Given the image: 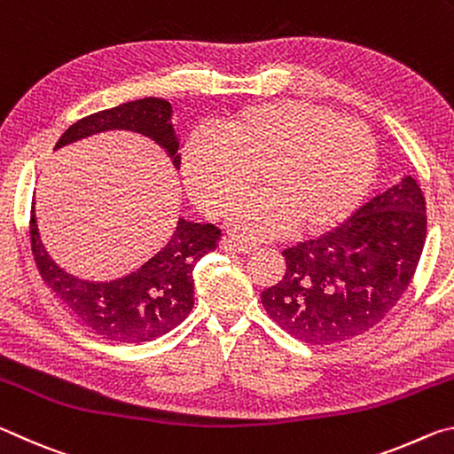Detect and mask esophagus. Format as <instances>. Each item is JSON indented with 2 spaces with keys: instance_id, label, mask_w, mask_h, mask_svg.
<instances>
[{
  "instance_id": "34e87169",
  "label": "esophagus",
  "mask_w": 454,
  "mask_h": 454,
  "mask_svg": "<svg viewBox=\"0 0 454 454\" xmlns=\"http://www.w3.org/2000/svg\"><path fill=\"white\" fill-rule=\"evenodd\" d=\"M222 248H224L226 252H232V254H250V252L258 250V244L248 242V240H244V238H238V236H228V238H224V242H222Z\"/></svg>"
}]
</instances>
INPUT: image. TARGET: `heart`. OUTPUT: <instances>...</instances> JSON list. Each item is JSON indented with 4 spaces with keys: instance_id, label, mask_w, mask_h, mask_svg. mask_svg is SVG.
Segmentation results:
<instances>
[{
    "instance_id": "obj_1",
    "label": "heart",
    "mask_w": 454,
    "mask_h": 454,
    "mask_svg": "<svg viewBox=\"0 0 454 454\" xmlns=\"http://www.w3.org/2000/svg\"><path fill=\"white\" fill-rule=\"evenodd\" d=\"M374 168V137L360 121L302 99L236 112L222 136L192 134L182 156L190 196L212 218L232 212L258 174L264 190L234 216L238 230L258 238L342 222L366 196Z\"/></svg>"
}]
</instances>
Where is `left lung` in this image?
<instances>
[{
  "mask_svg": "<svg viewBox=\"0 0 454 454\" xmlns=\"http://www.w3.org/2000/svg\"><path fill=\"white\" fill-rule=\"evenodd\" d=\"M425 238V196L406 176L333 232L282 250L286 272L262 292L264 310L309 344L364 334L409 288Z\"/></svg>",
  "mask_w": 454,
  "mask_h": 454,
  "instance_id": "8db88e82",
  "label": "left lung"
}]
</instances>
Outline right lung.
Masks as SVG:
<instances>
[{"label":"right lung","instance_id":"add662e5","mask_svg":"<svg viewBox=\"0 0 454 454\" xmlns=\"http://www.w3.org/2000/svg\"><path fill=\"white\" fill-rule=\"evenodd\" d=\"M172 106L162 98H144L75 121L59 137L56 148L107 129H129L152 137L180 168L178 137L172 128ZM32 206L29 240L37 270L48 288L91 333L114 342L140 344L170 333L194 306V266L214 252L220 228L180 218L170 240L136 272L112 282H88L53 262L35 226Z\"/></svg>","mask_w":454,"mask_h":454}]
</instances>
